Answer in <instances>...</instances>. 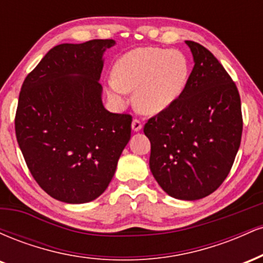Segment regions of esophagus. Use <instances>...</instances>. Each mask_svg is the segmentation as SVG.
I'll use <instances>...</instances> for the list:
<instances>
[{
    "instance_id": "esophagus-1",
    "label": "esophagus",
    "mask_w": 263,
    "mask_h": 263,
    "mask_svg": "<svg viewBox=\"0 0 263 263\" xmlns=\"http://www.w3.org/2000/svg\"><path fill=\"white\" fill-rule=\"evenodd\" d=\"M131 126H132V129H134L135 132H138L142 128V122L140 121V120L135 119L134 121H132V125Z\"/></svg>"
}]
</instances>
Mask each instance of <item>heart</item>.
<instances>
[{
	"label": "heart",
	"instance_id": "b5f03b06",
	"mask_svg": "<svg viewBox=\"0 0 263 263\" xmlns=\"http://www.w3.org/2000/svg\"><path fill=\"white\" fill-rule=\"evenodd\" d=\"M190 62L178 49L141 47L122 54L114 65V79L106 91L116 106L123 107L127 92H135V104L148 115L163 112L183 95L188 86Z\"/></svg>",
	"mask_w": 263,
	"mask_h": 263
}]
</instances>
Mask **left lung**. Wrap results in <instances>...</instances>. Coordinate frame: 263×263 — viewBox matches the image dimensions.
<instances>
[{
  "instance_id": "left-lung-1",
  "label": "left lung",
  "mask_w": 263,
  "mask_h": 263,
  "mask_svg": "<svg viewBox=\"0 0 263 263\" xmlns=\"http://www.w3.org/2000/svg\"><path fill=\"white\" fill-rule=\"evenodd\" d=\"M194 68L176 104L148 120L149 168L159 186L180 200L215 192L228 177L242 135L241 100L224 66L206 48L185 41Z\"/></svg>"
}]
</instances>
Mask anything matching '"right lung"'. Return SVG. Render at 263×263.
Listing matches in <instances>:
<instances>
[{
  "label": "right lung",
  "mask_w": 263,
  "mask_h": 263,
  "mask_svg": "<svg viewBox=\"0 0 263 263\" xmlns=\"http://www.w3.org/2000/svg\"><path fill=\"white\" fill-rule=\"evenodd\" d=\"M115 43L93 39L55 45L21 89L18 146L39 186L63 203L100 197L131 138L132 117L102 105L104 53Z\"/></svg>",
  "instance_id": "1"
}]
</instances>
